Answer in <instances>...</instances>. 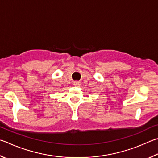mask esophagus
Segmentation results:
<instances>
[{
  "label": "esophagus",
  "mask_w": 158,
  "mask_h": 158,
  "mask_svg": "<svg viewBox=\"0 0 158 158\" xmlns=\"http://www.w3.org/2000/svg\"><path fill=\"white\" fill-rule=\"evenodd\" d=\"M73 85H75V86H80L81 85V82L80 81H74L73 82Z\"/></svg>",
  "instance_id": "esophagus-1"
}]
</instances>
